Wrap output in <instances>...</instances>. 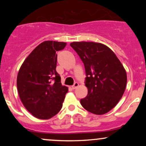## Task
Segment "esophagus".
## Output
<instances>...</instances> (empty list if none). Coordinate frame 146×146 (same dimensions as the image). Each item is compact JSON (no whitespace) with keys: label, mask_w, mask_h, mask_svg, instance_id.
<instances>
[{"label":"esophagus","mask_w":146,"mask_h":146,"mask_svg":"<svg viewBox=\"0 0 146 146\" xmlns=\"http://www.w3.org/2000/svg\"><path fill=\"white\" fill-rule=\"evenodd\" d=\"M78 86H79V84L78 82H75L74 84L72 86V88H73V89H75V88H76Z\"/></svg>","instance_id":"obj_1"}]
</instances>
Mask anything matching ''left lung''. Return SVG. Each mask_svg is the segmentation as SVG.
<instances>
[{
    "label": "left lung",
    "instance_id": "obj_1",
    "mask_svg": "<svg viewBox=\"0 0 146 146\" xmlns=\"http://www.w3.org/2000/svg\"><path fill=\"white\" fill-rule=\"evenodd\" d=\"M83 62L88 95L80 100L84 108L104 115L119 102L127 83L124 67L115 53L102 43L73 42L70 44Z\"/></svg>",
    "mask_w": 146,
    "mask_h": 146
}]
</instances>
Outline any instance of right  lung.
Listing matches in <instances>:
<instances>
[{
  "label": "right lung",
  "instance_id": "obj_1",
  "mask_svg": "<svg viewBox=\"0 0 146 146\" xmlns=\"http://www.w3.org/2000/svg\"><path fill=\"white\" fill-rule=\"evenodd\" d=\"M66 43L44 41L25 60L18 71L17 88L22 103L33 116L48 119L59 113L68 88L56 71V52Z\"/></svg>",
  "mask_w": 146,
  "mask_h": 146
}]
</instances>
